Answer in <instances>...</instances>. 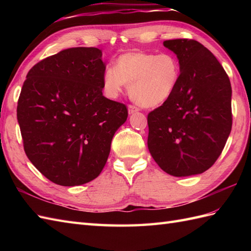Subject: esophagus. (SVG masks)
<instances>
[{"label": "esophagus", "mask_w": 251, "mask_h": 251, "mask_svg": "<svg viewBox=\"0 0 251 251\" xmlns=\"http://www.w3.org/2000/svg\"><path fill=\"white\" fill-rule=\"evenodd\" d=\"M138 111H139V108H137L136 105H132V104L128 105V113L129 114L135 113V112H138Z\"/></svg>", "instance_id": "obj_1"}]
</instances>
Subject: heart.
I'll return each instance as SVG.
<instances>
[{
	"mask_svg": "<svg viewBox=\"0 0 251 251\" xmlns=\"http://www.w3.org/2000/svg\"><path fill=\"white\" fill-rule=\"evenodd\" d=\"M179 79L180 63L175 55L132 51L117 58L115 68H105L102 86L108 97L116 98L127 85L138 104L155 108L172 97Z\"/></svg>",
	"mask_w": 251,
	"mask_h": 251,
	"instance_id": "b5f03b06",
	"label": "heart"
}]
</instances>
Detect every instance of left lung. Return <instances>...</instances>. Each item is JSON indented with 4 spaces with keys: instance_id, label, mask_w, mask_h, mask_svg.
I'll return each instance as SVG.
<instances>
[{
    "instance_id": "1",
    "label": "left lung",
    "mask_w": 251,
    "mask_h": 251,
    "mask_svg": "<svg viewBox=\"0 0 251 251\" xmlns=\"http://www.w3.org/2000/svg\"><path fill=\"white\" fill-rule=\"evenodd\" d=\"M180 63L177 89L148 114V148L165 173L199 175L220 156L232 129V87L225 69L200 42L168 40Z\"/></svg>"
}]
</instances>
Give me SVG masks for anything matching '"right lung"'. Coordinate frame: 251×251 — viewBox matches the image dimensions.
I'll use <instances>...</instances> for the list:
<instances>
[{
    "label": "right lung",
    "mask_w": 251,
    "mask_h": 251,
    "mask_svg": "<svg viewBox=\"0 0 251 251\" xmlns=\"http://www.w3.org/2000/svg\"><path fill=\"white\" fill-rule=\"evenodd\" d=\"M101 57L96 47L61 50L32 67L21 88L17 120L25 152L56 184L97 178L128 116L124 103L102 95Z\"/></svg>",
    "instance_id": "right-lung-1"
}]
</instances>
